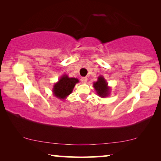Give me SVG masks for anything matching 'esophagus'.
I'll use <instances>...</instances> for the list:
<instances>
[{"mask_svg":"<svg viewBox=\"0 0 161 161\" xmlns=\"http://www.w3.org/2000/svg\"><path fill=\"white\" fill-rule=\"evenodd\" d=\"M81 82L82 83H86V81H87V78L86 77H81Z\"/></svg>","mask_w":161,"mask_h":161,"instance_id":"esophagus-1","label":"esophagus"}]
</instances>
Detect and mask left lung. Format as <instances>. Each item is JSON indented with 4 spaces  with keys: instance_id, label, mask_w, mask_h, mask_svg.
I'll use <instances>...</instances> for the list:
<instances>
[{
    "instance_id": "8db88e82",
    "label": "left lung",
    "mask_w": 161,
    "mask_h": 161,
    "mask_svg": "<svg viewBox=\"0 0 161 161\" xmlns=\"http://www.w3.org/2000/svg\"><path fill=\"white\" fill-rule=\"evenodd\" d=\"M93 86L97 95L102 98L109 96L111 87L108 86V82L103 76H99L97 81L93 83Z\"/></svg>"
}]
</instances>
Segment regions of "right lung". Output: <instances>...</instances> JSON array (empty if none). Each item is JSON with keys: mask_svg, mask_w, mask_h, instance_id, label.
<instances>
[{"mask_svg": "<svg viewBox=\"0 0 161 161\" xmlns=\"http://www.w3.org/2000/svg\"><path fill=\"white\" fill-rule=\"evenodd\" d=\"M79 82V80L75 77H69L67 75H63L59 79L58 82L54 83L53 93L58 99L63 100L69 96L73 91L75 84Z\"/></svg>", "mask_w": 161, "mask_h": 161, "instance_id": "add662e5", "label": "right lung"}]
</instances>
